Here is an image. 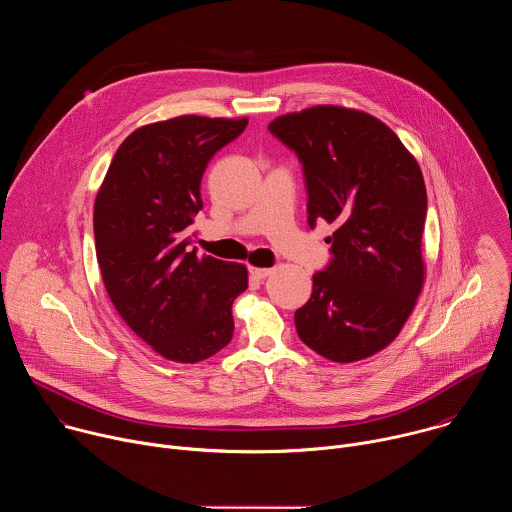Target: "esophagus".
Here are the masks:
<instances>
[{
	"label": "esophagus",
	"instance_id": "esophagus-1",
	"mask_svg": "<svg viewBox=\"0 0 512 512\" xmlns=\"http://www.w3.org/2000/svg\"><path fill=\"white\" fill-rule=\"evenodd\" d=\"M271 271H273V269H269V267H249V275H251L253 279H257V281H261V279H265L267 275H271Z\"/></svg>",
	"mask_w": 512,
	"mask_h": 512
}]
</instances>
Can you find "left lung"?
Returning <instances> with one entry per match:
<instances>
[{
    "instance_id": "left-lung-1",
    "label": "left lung",
    "mask_w": 512,
    "mask_h": 512,
    "mask_svg": "<svg viewBox=\"0 0 512 512\" xmlns=\"http://www.w3.org/2000/svg\"><path fill=\"white\" fill-rule=\"evenodd\" d=\"M302 164L308 225H334L330 261L296 312L300 340L334 362L383 350L423 285V174L401 139L362 111L318 105L269 123Z\"/></svg>"
}]
</instances>
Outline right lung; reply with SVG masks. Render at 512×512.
<instances>
[{"label":"right lung","instance_id":"1","mask_svg":"<svg viewBox=\"0 0 512 512\" xmlns=\"http://www.w3.org/2000/svg\"><path fill=\"white\" fill-rule=\"evenodd\" d=\"M247 119L174 117L135 129L113 156L95 200V247L107 294L125 324L158 354L198 362L235 332L233 302L247 267L198 255L190 225L200 180Z\"/></svg>","mask_w":512,"mask_h":512}]
</instances>
